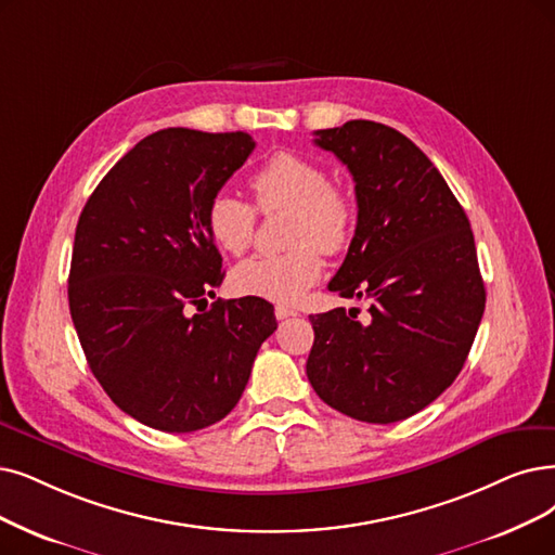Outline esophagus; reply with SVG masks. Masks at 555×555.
Listing matches in <instances>:
<instances>
[{
    "label": "esophagus",
    "instance_id": "34e87169",
    "mask_svg": "<svg viewBox=\"0 0 555 555\" xmlns=\"http://www.w3.org/2000/svg\"><path fill=\"white\" fill-rule=\"evenodd\" d=\"M298 309L289 307V305H275V317L282 321V319H289V317H296Z\"/></svg>",
    "mask_w": 555,
    "mask_h": 555
}]
</instances>
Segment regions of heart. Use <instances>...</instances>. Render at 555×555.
Returning <instances> with one entry per match:
<instances>
[{
	"mask_svg": "<svg viewBox=\"0 0 555 555\" xmlns=\"http://www.w3.org/2000/svg\"><path fill=\"white\" fill-rule=\"evenodd\" d=\"M255 207L261 214L289 211L286 241L292 250L241 261L232 289L241 296L289 302L302 296L323 271V253H341L352 236L354 205L330 184L327 170L296 152H275L250 177ZM257 211L230 193H216L205 209L209 238L228 255H243L255 238Z\"/></svg>",
	"mask_w": 555,
	"mask_h": 555,
	"instance_id": "b5f03b06",
	"label": "heart"
}]
</instances>
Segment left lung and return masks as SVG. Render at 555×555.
Here are the masks:
<instances>
[{
	"label": "left lung",
	"mask_w": 555,
	"mask_h": 555,
	"mask_svg": "<svg viewBox=\"0 0 555 555\" xmlns=\"http://www.w3.org/2000/svg\"><path fill=\"white\" fill-rule=\"evenodd\" d=\"M314 143L350 170L358 228L327 289L369 298V317L312 314L307 378L321 401L366 424H393L451 387L485 312L469 218L444 177L401 131L348 120Z\"/></svg>",
	"instance_id": "1"
}]
</instances>
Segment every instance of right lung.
Returning <instances> with one entry per match:
<instances>
[{
	"label": "right lung",
	"instance_id": "1",
	"mask_svg": "<svg viewBox=\"0 0 555 555\" xmlns=\"http://www.w3.org/2000/svg\"><path fill=\"white\" fill-rule=\"evenodd\" d=\"M253 150L246 131H154L79 216L68 278L77 337L111 401L150 428L193 433L225 418L278 327L263 298L207 307L225 271L205 209Z\"/></svg>",
	"mask_w": 555,
	"mask_h": 555
}]
</instances>
